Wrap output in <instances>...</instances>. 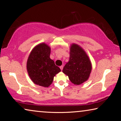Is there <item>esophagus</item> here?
Listing matches in <instances>:
<instances>
[{
	"label": "esophagus",
	"instance_id": "obj_1",
	"mask_svg": "<svg viewBox=\"0 0 121 121\" xmlns=\"http://www.w3.org/2000/svg\"><path fill=\"white\" fill-rule=\"evenodd\" d=\"M63 67H64V66H61L60 67V69H61V70H62Z\"/></svg>",
	"mask_w": 121,
	"mask_h": 121
}]
</instances>
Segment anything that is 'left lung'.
Returning <instances> with one entry per match:
<instances>
[{
    "label": "left lung",
    "mask_w": 121,
    "mask_h": 121,
    "mask_svg": "<svg viewBox=\"0 0 121 121\" xmlns=\"http://www.w3.org/2000/svg\"><path fill=\"white\" fill-rule=\"evenodd\" d=\"M91 70V62L85 52L79 46L73 44L70 49L69 60L63 68V73L68 75L73 83L79 85L87 81Z\"/></svg>",
    "instance_id": "left-lung-1"
}]
</instances>
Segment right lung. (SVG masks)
Here are the masks:
<instances>
[{
    "label": "right lung",
    "mask_w": 121,
    "mask_h": 121,
    "mask_svg": "<svg viewBox=\"0 0 121 121\" xmlns=\"http://www.w3.org/2000/svg\"><path fill=\"white\" fill-rule=\"evenodd\" d=\"M50 47L45 43L36 46L30 53L27 70L30 79L36 85L48 87L53 82L55 75L61 71L50 59Z\"/></svg>",
    "instance_id": "1"
}]
</instances>
